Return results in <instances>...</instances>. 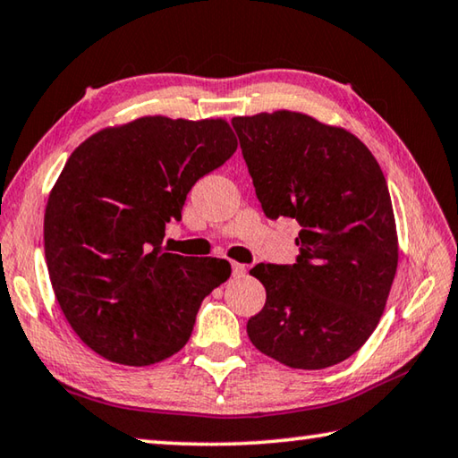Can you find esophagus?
Wrapping results in <instances>:
<instances>
[{"label": "esophagus", "instance_id": "34e87169", "mask_svg": "<svg viewBox=\"0 0 458 458\" xmlns=\"http://www.w3.org/2000/svg\"><path fill=\"white\" fill-rule=\"evenodd\" d=\"M232 275H234L236 278L244 276L246 275V267L240 265V262H232Z\"/></svg>", "mask_w": 458, "mask_h": 458}]
</instances>
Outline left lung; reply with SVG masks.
<instances>
[{
    "label": "left lung",
    "instance_id": "1",
    "mask_svg": "<svg viewBox=\"0 0 458 458\" xmlns=\"http://www.w3.org/2000/svg\"><path fill=\"white\" fill-rule=\"evenodd\" d=\"M267 218L299 222L294 265H257L267 303L246 323L268 358L323 369L366 344L398 267L386 177L350 131L293 111L232 119Z\"/></svg>",
    "mask_w": 458,
    "mask_h": 458
}]
</instances>
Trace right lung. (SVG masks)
Instances as JSON below:
<instances>
[{"mask_svg":"<svg viewBox=\"0 0 458 458\" xmlns=\"http://www.w3.org/2000/svg\"><path fill=\"white\" fill-rule=\"evenodd\" d=\"M226 121L143 117L68 157L48 198L44 250L62 313L108 361L151 366L188 344L230 262L165 252L169 220L199 177L234 155Z\"/></svg>","mask_w":458,"mask_h":458,"instance_id":"obj_1","label":"right lung"}]
</instances>
